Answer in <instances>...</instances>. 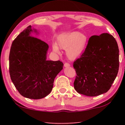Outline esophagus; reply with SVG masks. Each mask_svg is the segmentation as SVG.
I'll use <instances>...</instances> for the list:
<instances>
[{
	"label": "esophagus",
	"instance_id": "34e87169",
	"mask_svg": "<svg viewBox=\"0 0 125 125\" xmlns=\"http://www.w3.org/2000/svg\"><path fill=\"white\" fill-rule=\"evenodd\" d=\"M64 66L65 67H70L71 65L68 63H65L64 64Z\"/></svg>",
	"mask_w": 125,
	"mask_h": 125
}]
</instances>
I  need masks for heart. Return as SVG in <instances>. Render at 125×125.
Listing matches in <instances>:
<instances>
[{"label":"heart","instance_id":"b5f03b06","mask_svg":"<svg viewBox=\"0 0 125 125\" xmlns=\"http://www.w3.org/2000/svg\"><path fill=\"white\" fill-rule=\"evenodd\" d=\"M58 45L63 50H66L68 57L75 60L80 57L85 50L87 45V38L79 32L64 33L58 38ZM56 44H53L52 48L54 52L60 53V49Z\"/></svg>","mask_w":125,"mask_h":125}]
</instances>
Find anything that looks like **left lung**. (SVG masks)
<instances>
[{
	"mask_svg": "<svg viewBox=\"0 0 125 125\" xmlns=\"http://www.w3.org/2000/svg\"><path fill=\"white\" fill-rule=\"evenodd\" d=\"M75 90L86 96L106 93L117 76L119 50L113 36L104 33L90 37L83 53L73 63Z\"/></svg>",
	"mask_w": 125,
	"mask_h": 125,
	"instance_id": "8db88e82",
	"label": "left lung"
}]
</instances>
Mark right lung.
<instances>
[{"label": "right lung", "instance_id": "obj_1", "mask_svg": "<svg viewBox=\"0 0 125 125\" xmlns=\"http://www.w3.org/2000/svg\"><path fill=\"white\" fill-rule=\"evenodd\" d=\"M30 25L12 42L9 54L11 81L22 96L32 99L46 97L52 91L54 78L63 69L60 61L46 60L48 45L31 35Z\"/></svg>", "mask_w": 125, "mask_h": 125}]
</instances>
